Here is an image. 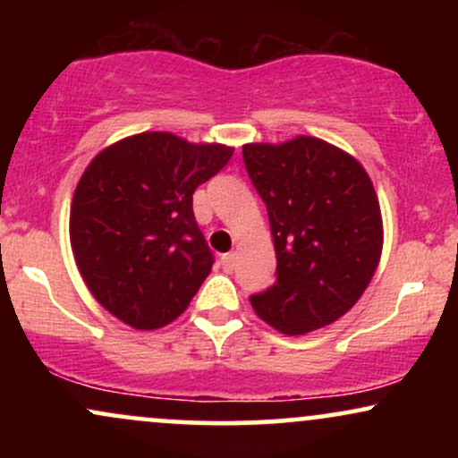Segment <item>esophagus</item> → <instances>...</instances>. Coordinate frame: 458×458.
<instances>
[{
    "label": "esophagus",
    "mask_w": 458,
    "mask_h": 458,
    "mask_svg": "<svg viewBox=\"0 0 458 458\" xmlns=\"http://www.w3.org/2000/svg\"><path fill=\"white\" fill-rule=\"evenodd\" d=\"M234 262H236V254L234 251H228V254H224L222 256V267H224V271H233L234 269Z\"/></svg>",
    "instance_id": "34e87169"
}]
</instances>
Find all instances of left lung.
<instances>
[{
    "label": "left lung",
    "mask_w": 458,
    "mask_h": 458,
    "mask_svg": "<svg viewBox=\"0 0 458 458\" xmlns=\"http://www.w3.org/2000/svg\"><path fill=\"white\" fill-rule=\"evenodd\" d=\"M245 170L267 204L276 284L251 295L271 327L301 335L364 295L383 250L379 199L360 161L318 138L245 144Z\"/></svg>",
    "instance_id": "left-lung-1"
}]
</instances>
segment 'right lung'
Segmentation results:
<instances>
[{
  "mask_svg": "<svg viewBox=\"0 0 458 458\" xmlns=\"http://www.w3.org/2000/svg\"><path fill=\"white\" fill-rule=\"evenodd\" d=\"M233 152L155 131L115 141L86 167L71 204V247L86 286L115 318L159 329L185 312L215 262L193 191Z\"/></svg>",
  "mask_w": 458,
  "mask_h": 458,
  "instance_id": "1",
  "label": "right lung"
}]
</instances>
